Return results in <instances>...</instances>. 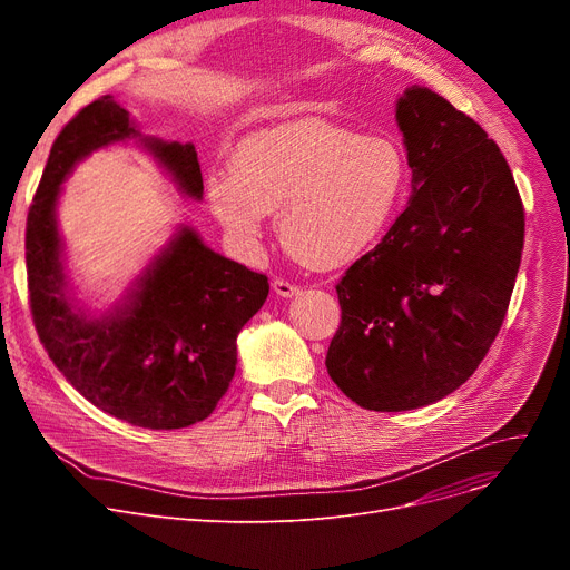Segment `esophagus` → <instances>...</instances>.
Wrapping results in <instances>:
<instances>
[{"label":"esophagus","instance_id":"34e87169","mask_svg":"<svg viewBox=\"0 0 570 570\" xmlns=\"http://www.w3.org/2000/svg\"><path fill=\"white\" fill-rule=\"evenodd\" d=\"M273 291L277 293V295H282V297H291V295H295L297 291H301V288H297L293 282H288V279H275L273 282Z\"/></svg>","mask_w":570,"mask_h":570}]
</instances>
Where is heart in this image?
Returning <instances> with one entry per match:
<instances>
[{
  "instance_id": "1",
  "label": "heart",
  "mask_w": 570,
  "mask_h": 570,
  "mask_svg": "<svg viewBox=\"0 0 570 570\" xmlns=\"http://www.w3.org/2000/svg\"><path fill=\"white\" fill-rule=\"evenodd\" d=\"M406 183L402 149L327 119L252 131L230 164L205 173V198L243 245H258L269 213L284 247L314 267H340L374 247Z\"/></svg>"
}]
</instances>
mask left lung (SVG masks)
Masks as SVG:
<instances>
[{
	"label": "left lung",
	"mask_w": 570,
	"mask_h": 570,
	"mask_svg": "<svg viewBox=\"0 0 570 570\" xmlns=\"http://www.w3.org/2000/svg\"><path fill=\"white\" fill-rule=\"evenodd\" d=\"M413 194L381 243L337 282L342 321L325 355L370 411L443 400L478 370L511 303L524 207L499 145L425 87L397 101Z\"/></svg>",
	"instance_id": "obj_1"
}]
</instances>
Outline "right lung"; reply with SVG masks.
<instances>
[{"instance_id": "obj_1", "label": "right lung", "mask_w": 570, "mask_h": 570, "mask_svg": "<svg viewBox=\"0 0 570 570\" xmlns=\"http://www.w3.org/2000/svg\"><path fill=\"white\" fill-rule=\"evenodd\" d=\"M125 138L140 134L112 97L85 106L55 138L27 213L29 309L50 361L87 402L136 428L179 430L205 421L228 391L237 333L263 307L269 284L183 228L125 307L101 318L73 307L55 224L59 185L78 159ZM140 140L179 187L200 198L203 175L191 142Z\"/></svg>"}]
</instances>
